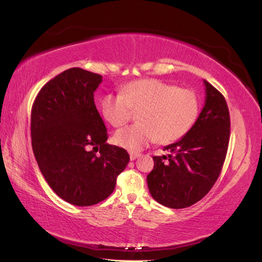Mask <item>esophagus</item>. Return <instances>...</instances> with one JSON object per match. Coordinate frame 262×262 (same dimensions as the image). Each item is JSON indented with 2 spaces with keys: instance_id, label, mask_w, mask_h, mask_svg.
I'll list each match as a JSON object with an SVG mask.
<instances>
[{
  "instance_id": "obj_1",
  "label": "esophagus",
  "mask_w": 262,
  "mask_h": 262,
  "mask_svg": "<svg viewBox=\"0 0 262 262\" xmlns=\"http://www.w3.org/2000/svg\"><path fill=\"white\" fill-rule=\"evenodd\" d=\"M141 157V154L140 153H130L129 154V158H130V161H134V160H136L137 158H140Z\"/></svg>"
}]
</instances>
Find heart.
<instances>
[{
    "label": "heart",
    "instance_id": "heart-1",
    "mask_svg": "<svg viewBox=\"0 0 262 262\" xmlns=\"http://www.w3.org/2000/svg\"><path fill=\"white\" fill-rule=\"evenodd\" d=\"M104 119L113 127H122L135 113L137 125L115 134V143L130 152H140L159 141L169 144L180 140L197 120L199 100L190 89H181L157 79L132 82L121 93H108L101 100Z\"/></svg>",
    "mask_w": 262,
    "mask_h": 262
}]
</instances>
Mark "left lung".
Here are the masks:
<instances>
[{
  "mask_svg": "<svg viewBox=\"0 0 262 262\" xmlns=\"http://www.w3.org/2000/svg\"><path fill=\"white\" fill-rule=\"evenodd\" d=\"M206 100L198 119L180 141L165 146L168 157H153L148 190L158 203L186 208L203 199L219 179L230 142V111L225 98L204 80Z\"/></svg>",
  "mask_w": 262,
  "mask_h": 262,
  "instance_id": "obj_1",
  "label": "left lung"
}]
</instances>
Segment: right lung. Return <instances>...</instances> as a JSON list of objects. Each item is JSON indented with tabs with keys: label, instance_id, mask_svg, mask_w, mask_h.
Listing matches in <instances>:
<instances>
[{
	"label": "right lung",
	"instance_id": "add662e5",
	"mask_svg": "<svg viewBox=\"0 0 262 262\" xmlns=\"http://www.w3.org/2000/svg\"><path fill=\"white\" fill-rule=\"evenodd\" d=\"M102 76L80 68L64 71L41 88L31 109V145L47 183L75 206L108 198L129 155L109 145L94 103Z\"/></svg>",
	"mask_w": 262,
	"mask_h": 262
}]
</instances>
